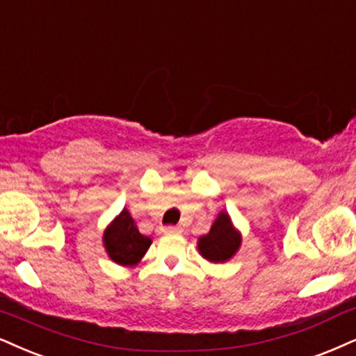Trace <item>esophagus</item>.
Instances as JSON below:
<instances>
[{
    "instance_id": "obj_1",
    "label": "esophagus",
    "mask_w": 356,
    "mask_h": 356,
    "mask_svg": "<svg viewBox=\"0 0 356 356\" xmlns=\"http://www.w3.org/2000/svg\"><path fill=\"white\" fill-rule=\"evenodd\" d=\"M161 232H163V234H179V232H181V227H179V226H165V227H161Z\"/></svg>"
}]
</instances>
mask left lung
Segmentation results:
<instances>
[{
    "label": "left lung",
    "mask_w": 356,
    "mask_h": 356,
    "mask_svg": "<svg viewBox=\"0 0 356 356\" xmlns=\"http://www.w3.org/2000/svg\"><path fill=\"white\" fill-rule=\"evenodd\" d=\"M241 245V236L234 231L231 219L226 213H219V216L211 226V231L203 236L198 243L201 256L211 262H225L234 256Z\"/></svg>",
    "instance_id": "8db88e82"
}]
</instances>
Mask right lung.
Masks as SVG:
<instances>
[{
    "label": "right lung",
    "mask_w": 356,
    "mask_h": 356,
    "mask_svg": "<svg viewBox=\"0 0 356 356\" xmlns=\"http://www.w3.org/2000/svg\"><path fill=\"white\" fill-rule=\"evenodd\" d=\"M104 244L113 262L122 266L137 264L150 248L152 239L140 234L137 222L124 209L115 221L104 232Z\"/></svg>",
    "instance_id": "obj_1"
}]
</instances>
